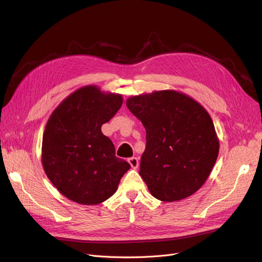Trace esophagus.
Segmentation results:
<instances>
[{
	"instance_id": "1",
	"label": "esophagus",
	"mask_w": 262,
	"mask_h": 262,
	"mask_svg": "<svg viewBox=\"0 0 262 262\" xmlns=\"http://www.w3.org/2000/svg\"><path fill=\"white\" fill-rule=\"evenodd\" d=\"M127 161H128V163L130 164V167H132L133 169H137V168H138V166H139V161H138V158H137V157L128 158V159H127Z\"/></svg>"
}]
</instances>
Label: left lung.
I'll return each instance as SVG.
<instances>
[{
  "label": "left lung",
  "mask_w": 262,
  "mask_h": 262,
  "mask_svg": "<svg viewBox=\"0 0 262 262\" xmlns=\"http://www.w3.org/2000/svg\"><path fill=\"white\" fill-rule=\"evenodd\" d=\"M126 106L146 132L139 174L150 194L177 202L195 193L207 181L220 149L207 110L170 89L133 95Z\"/></svg>",
  "instance_id": "1"
}]
</instances>
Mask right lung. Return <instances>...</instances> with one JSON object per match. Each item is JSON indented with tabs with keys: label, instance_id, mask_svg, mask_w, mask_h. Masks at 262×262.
Listing matches in <instances>:
<instances>
[{
	"label": "right lung",
	"instance_id": "add662e5",
	"mask_svg": "<svg viewBox=\"0 0 262 262\" xmlns=\"http://www.w3.org/2000/svg\"><path fill=\"white\" fill-rule=\"evenodd\" d=\"M122 104V94L88 85L69 94L49 118L41 162L54 187L70 201L89 206L105 202L129 170L101 129Z\"/></svg>",
	"mask_w": 262,
	"mask_h": 262
}]
</instances>
